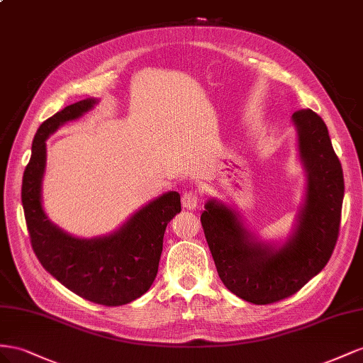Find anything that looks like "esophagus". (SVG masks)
Returning a JSON list of instances; mask_svg holds the SVG:
<instances>
[{
    "mask_svg": "<svg viewBox=\"0 0 363 363\" xmlns=\"http://www.w3.org/2000/svg\"><path fill=\"white\" fill-rule=\"evenodd\" d=\"M199 203V193L196 190H185L182 193V206L187 210H194Z\"/></svg>",
    "mask_w": 363,
    "mask_h": 363,
    "instance_id": "esophagus-1",
    "label": "esophagus"
}]
</instances>
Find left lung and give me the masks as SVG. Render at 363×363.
I'll return each instance as SVG.
<instances>
[{
    "instance_id": "8db88e82",
    "label": "left lung",
    "mask_w": 363,
    "mask_h": 363,
    "mask_svg": "<svg viewBox=\"0 0 363 363\" xmlns=\"http://www.w3.org/2000/svg\"><path fill=\"white\" fill-rule=\"evenodd\" d=\"M299 158L307 176L306 201L283 246L258 242L234 208L216 199L201 216L205 239L228 291L252 304H271L296 294L323 271L337 242L344 201L342 165L325 123L312 109L296 111Z\"/></svg>"
}]
</instances>
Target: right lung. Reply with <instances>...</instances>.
<instances>
[{"instance_id":"add662e5","label":"right lung","mask_w":363,"mask_h":363,"mask_svg":"<svg viewBox=\"0 0 363 363\" xmlns=\"http://www.w3.org/2000/svg\"><path fill=\"white\" fill-rule=\"evenodd\" d=\"M96 103V99L80 100L40 124L24 170L21 199L30 242L45 271L84 299L116 307L133 301L150 289L158 274L164 231L181 211V196L178 191L164 193L116 233L92 239L72 237L50 222L43 208L45 140L62 124L80 118Z\"/></svg>"}]
</instances>
